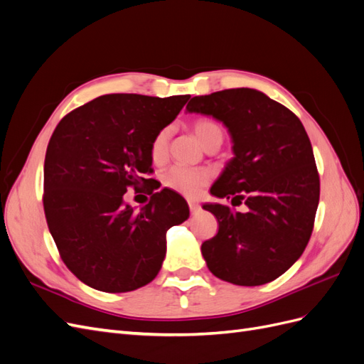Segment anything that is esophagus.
Segmentation results:
<instances>
[{
  "mask_svg": "<svg viewBox=\"0 0 364 364\" xmlns=\"http://www.w3.org/2000/svg\"><path fill=\"white\" fill-rule=\"evenodd\" d=\"M188 206H190V211H191V214H194V213L199 211V208H200V205L197 203L196 200H188Z\"/></svg>",
  "mask_w": 364,
  "mask_h": 364,
  "instance_id": "1",
  "label": "esophagus"
}]
</instances>
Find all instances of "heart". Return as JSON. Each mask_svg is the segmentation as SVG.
<instances>
[{
  "label": "heart",
  "instance_id": "heart-1",
  "mask_svg": "<svg viewBox=\"0 0 364 364\" xmlns=\"http://www.w3.org/2000/svg\"><path fill=\"white\" fill-rule=\"evenodd\" d=\"M194 134L202 142V146H208L209 142L214 139H223L222 129L213 121L208 119H199L196 121L194 126ZM168 139H170V129L164 127L155 135L150 146V156L155 162L164 161L167 156V149H168ZM213 174L206 168H188L182 167V165H173L168 170H165L161 176L162 185L165 188H168L174 193L182 194L185 197H196L200 193L203 186H206L211 181Z\"/></svg>",
  "mask_w": 364,
  "mask_h": 364
}]
</instances>
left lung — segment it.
Listing matches in <instances>:
<instances>
[{
  "mask_svg": "<svg viewBox=\"0 0 364 364\" xmlns=\"http://www.w3.org/2000/svg\"><path fill=\"white\" fill-rule=\"evenodd\" d=\"M186 111L222 121L234 158L211 194L245 200L247 213L203 205L218 232L202 245L208 269L237 285H262L299 259L310 241L321 181L306 132L290 109L250 87L193 97Z\"/></svg>",
  "mask_w": 364,
  "mask_h": 364,
  "instance_id": "1",
  "label": "left lung"
}]
</instances>
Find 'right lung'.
I'll return each mask as SVG.
<instances>
[{"label": "right lung", "mask_w": 364, "mask_h": 364, "mask_svg": "<svg viewBox=\"0 0 364 364\" xmlns=\"http://www.w3.org/2000/svg\"><path fill=\"white\" fill-rule=\"evenodd\" d=\"M190 95L107 94L65 115L43 164V211L60 258L77 278L106 293L151 282L167 250V230L190 217L164 188L135 211L123 196L153 173L150 146Z\"/></svg>", "instance_id": "1"}]
</instances>
